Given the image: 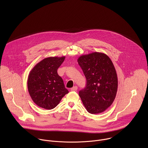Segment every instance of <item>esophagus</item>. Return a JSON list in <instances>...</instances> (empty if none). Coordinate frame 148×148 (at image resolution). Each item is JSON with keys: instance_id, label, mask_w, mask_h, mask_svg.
Listing matches in <instances>:
<instances>
[{"instance_id": "1", "label": "esophagus", "mask_w": 148, "mask_h": 148, "mask_svg": "<svg viewBox=\"0 0 148 148\" xmlns=\"http://www.w3.org/2000/svg\"><path fill=\"white\" fill-rule=\"evenodd\" d=\"M77 89H78V87L77 86H74L73 88H71V91H76L77 90Z\"/></svg>"}]
</instances>
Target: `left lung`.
Returning a JSON list of instances; mask_svg holds the SVG:
<instances>
[{
    "label": "left lung",
    "mask_w": 148,
    "mask_h": 148,
    "mask_svg": "<svg viewBox=\"0 0 148 148\" xmlns=\"http://www.w3.org/2000/svg\"><path fill=\"white\" fill-rule=\"evenodd\" d=\"M77 61L87 79L86 87L79 92L84 107L91 114L103 112L112 105L117 92L113 63L107 55L99 52L82 55Z\"/></svg>",
    "instance_id": "1"
}]
</instances>
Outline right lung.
<instances>
[{
  "mask_svg": "<svg viewBox=\"0 0 148 148\" xmlns=\"http://www.w3.org/2000/svg\"><path fill=\"white\" fill-rule=\"evenodd\" d=\"M65 57H50L40 61L30 71L27 79L29 93L37 106L46 110L54 108L69 93L57 69Z\"/></svg>",
  "mask_w": 148,
  "mask_h": 148,
  "instance_id": "1",
  "label": "right lung"
}]
</instances>
